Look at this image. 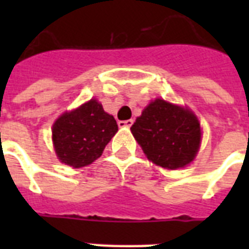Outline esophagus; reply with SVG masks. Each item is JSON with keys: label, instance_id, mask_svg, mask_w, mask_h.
Wrapping results in <instances>:
<instances>
[{"label": "esophagus", "instance_id": "obj_1", "mask_svg": "<svg viewBox=\"0 0 249 249\" xmlns=\"http://www.w3.org/2000/svg\"><path fill=\"white\" fill-rule=\"evenodd\" d=\"M117 124H119L120 128H129V126H132L133 125V120L132 119H130V120H121L119 121Z\"/></svg>", "mask_w": 249, "mask_h": 249}]
</instances>
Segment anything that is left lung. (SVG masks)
<instances>
[{
  "instance_id": "1",
  "label": "left lung",
  "mask_w": 249,
  "mask_h": 249,
  "mask_svg": "<svg viewBox=\"0 0 249 249\" xmlns=\"http://www.w3.org/2000/svg\"><path fill=\"white\" fill-rule=\"evenodd\" d=\"M130 130L147 159L168 169L191 163L200 144V124L196 116L187 108L163 99L151 102Z\"/></svg>"
}]
</instances>
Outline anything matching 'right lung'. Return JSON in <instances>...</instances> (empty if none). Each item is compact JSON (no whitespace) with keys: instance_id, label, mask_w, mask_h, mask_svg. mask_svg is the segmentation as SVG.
Returning a JSON list of instances; mask_svg holds the SVG:
<instances>
[{"instance_id":"obj_1","label":"right lung","mask_w":249,"mask_h":249,"mask_svg":"<svg viewBox=\"0 0 249 249\" xmlns=\"http://www.w3.org/2000/svg\"><path fill=\"white\" fill-rule=\"evenodd\" d=\"M117 132L116 120L95 99L63 113L53 125V142L59 160L73 168L89 165L102 155Z\"/></svg>"}]
</instances>
